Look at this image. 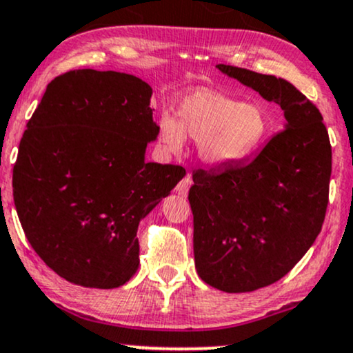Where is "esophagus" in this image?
Listing matches in <instances>:
<instances>
[{"label": "esophagus", "instance_id": "esophagus-1", "mask_svg": "<svg viewBox=\"0 0 353 353\" xmlns=\"http://www.w3.org/2000/svg\"><path fill=\"white\" fill-rule=\"evenodd\" d=\"M190 185H192V177H190V174H188V176L182 177L179 184L176 185V192L182 195V197H185V195H188V192H189Z\"/></svg>", "mask_w": 353, "mask_h": 353}]
</instances>
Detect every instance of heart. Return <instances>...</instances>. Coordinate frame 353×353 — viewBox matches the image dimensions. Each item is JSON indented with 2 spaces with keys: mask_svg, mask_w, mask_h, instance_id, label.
Returning <instances> with one entry per match:
<instances>
[{
  "mask_svg": "<svg viewBox=\"0 0 353 353\" xmlns=\"http://www.w3.org/2000/svg\"><path fill=\"white\" fill-rule=\"evenodd\" d=\"M271 120L256 101H241L214 90H195L176 107V118L164 114L159 139L169 151H179L184 138L199 141L202 159L230 164L254 152L270 133Z\"/></svg>",
  "mask_w": 353,
  "mask_h": 353,
  "instance_id": "heart-1",
  "label": "heart"
}]
</instances>
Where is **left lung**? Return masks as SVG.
<instances>
[{
  "label": "left lung",
  "mask_w": 353,
  "mask_h": 353,
  "mask_svg": "<svg viewBox=\"0 0 353 353\" xmlns=\"http://www.w3.org/2000/svg\"><path fill=\"white\" fill-rule=\"evenodd\" d=\"M217 67L278 103L286 118V128L252 161L192 172L197 273L220 291L246 292L279 281L319 235L332 148L319 108L294 85L241 67Z\"/></svg>",
  "instance_id": "1"
}]
</instances>
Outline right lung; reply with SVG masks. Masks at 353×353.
Here are the masks:
<instances>
[{
    "label": "right lung",
    "instance_id": "1",
    "mask_svg": "<svg viewBox=\"0 0 353 353\" xmlns=\"http://www.w3.org/2000/svg\"><path fill=\"white\" fill-rule=\"evenodd\" d=\"M151 87L120 72L77 69L55 77L28 121L12 169L24 235L54 273L112 290L138 271L139 220L184 177L146 163L156 139Z\"/></svg>",
    "mask_w": 353,
    "mask_h": 353
}]
</instances>
